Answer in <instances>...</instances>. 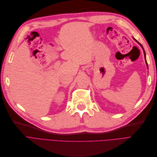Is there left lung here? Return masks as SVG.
Masks as SVG:
<instances>
[{"label":"left lung","instance_id":"8db88e82","mask_svg":"<svg viewBox=\"0 0 157 157\" xmlns=\"http://www.w3.org/2000/svg\"><path fill=\"white\" fill-rule=\"evenodd\" d=\"M133 39H134L137 42V43H138L141 46V48H143V50H144V57H145V61H146V64H147V67H148V65H147V60H146V55H145V50H144V47H143V46H142L140 43V42H138V41H137V40H136L135 39H134V38H133Z\"/></svg>","mask_w":157,"mask_h":157}]
</instances>
